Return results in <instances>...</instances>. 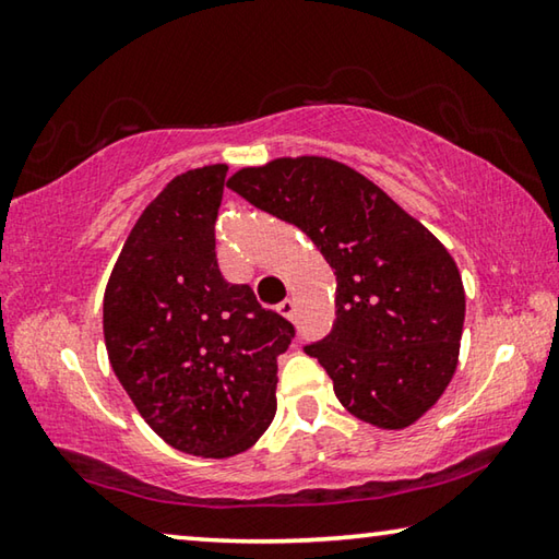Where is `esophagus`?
<instances>
[{
	"instance_id": "esophagus-1",
	"label": "esophagus",
	"mask_w": 559,
	"mask_h": 559,
	"mask_svg": "<svg viewBox=\"0 0 559 559\" xmlns=\"http://www.w3.org/2000/svg\"><path fill=\"white\" fill-rule=\"evenodd\" d=\"M278 313H281L283 318H288V320L296 318V300H293V298L281 300V302H278Z\"/></svg>"
}]
</instances>
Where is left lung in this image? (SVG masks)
Returning <instances> with one entry per match:
<instances>
[{
	"label": "left lung",
	"mask_w": 559,
	"mask_h": 559,
	"mask_svg": "<svg viewBox=\"0 0 559 559\" xmlns=\"http://www.w3.org/2000/svg\"><path fill=\"white\" fill-rule=\"evenodd\" d=\"M226 187L308 236L337 276L335 323L302 349L345 409L404 429L437 404L459 362L461 273L427 226L380 187L328 157L239 169Z\"/></svg>",
	"instance_id": "8db88e82"
}]
</instances>
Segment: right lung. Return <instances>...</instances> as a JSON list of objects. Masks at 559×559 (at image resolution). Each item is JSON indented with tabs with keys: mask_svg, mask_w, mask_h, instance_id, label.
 <instances>
[{
	"mask_svg": "<svg viewBox=\"0 0 559 559\" xmlns=\"http://www.w3.org/2000/svg\"><path fill=\"white\" fill-rule=\"evenodd\" d=\"M226 165L175 177L140 214L103 298L112 372L157 437L229 459L276 416L278 355L296 328L216 263Z\"/></svg>",
	"mask_w": 559,
	"mask_h": 559,
	"instance_id": "obj_1",
	"label": "right lung"
}]
</instances>
